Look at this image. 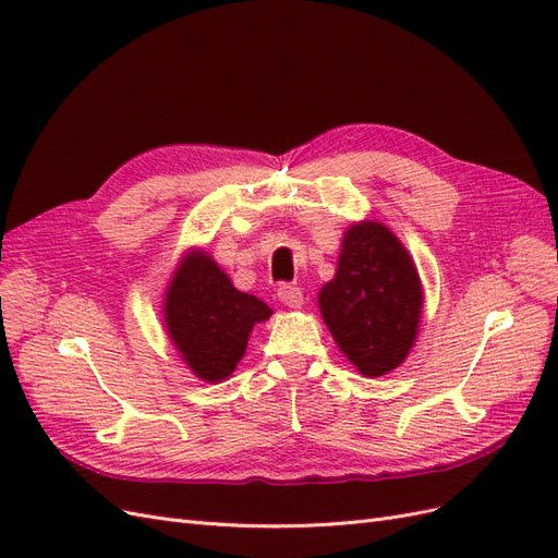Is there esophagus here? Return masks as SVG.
Segmentation results:
<instances>
[{
	"label": "esophagus",
	"instance_id": "esophagus-1",
	"mask_svg": "<svg viewBox=\"0 0 558 558\" xmlns=\"http://www.w3.org/2000/svg\"><path fill=\"white\" fill-rule=\"evenodd\" d=\"M277 295H279V300L283 302V305L291 307V310H300L302 302H305L302 289H298V286H291V283H283Z\"/></svg>",
	"mask_w": 558,
	"mask_h": 558
}]
</instances>
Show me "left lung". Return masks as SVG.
I'll list each match as a JSON object with an SVG mask.
<instances>
[{
    "label": "left lung",
    "mask_w": 558,
    "mask_h": 558,
    "mask_svg": "<svg viewBox=\"0 0 558 558\" xmlns=\"http://www.w3.org/2000/svg\"><path fill=\"white\" fill-rule=\"evenodd\" d=\"M318 307L344 356L365 377L396 369L414 347L424 291L408 248L377 221L344 232L335 279Z\"/></svg>",
    "instance_id": "left-lung-1"
}]
</instances>
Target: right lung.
Wrapping results in <instances>:
<instances>
[{"mask_svg": "<svg viewBox=\"0 0 558 558\" xmlns=\"http://www.w3.org/2000/svg\"><path fill=\"white\" fill-rule=\"evenodd\" d=\"M272 310L242 293L207 251H189L165 293V326L195 377L209 384L232 375L251 328Z\"/></svg>", "mask_w": 558, "mask_h": 558, "instance_id": "obj_1", "label": "right lung"}]
</instances>
